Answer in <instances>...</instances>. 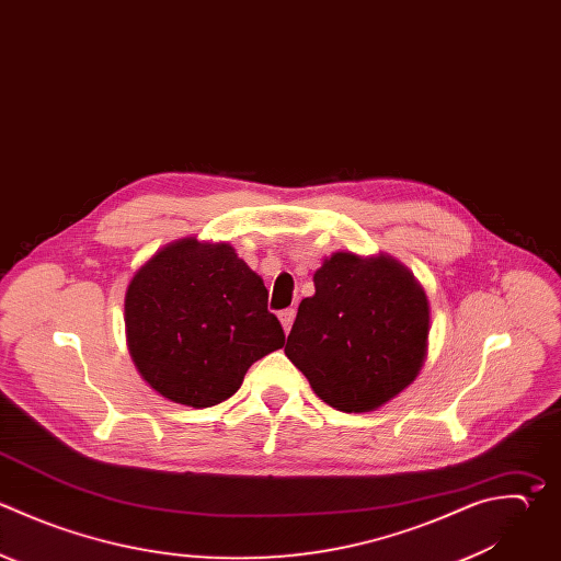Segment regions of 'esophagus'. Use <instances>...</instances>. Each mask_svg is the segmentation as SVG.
I'll return each mask as SVG.
<instances>
[{
  "label": "esophagus",
  "instance_id": "obj_1",
  "mask_svg": "<svg viewBox=\"0 0 561 561\" xmlns=\"http://www.w3.org/2000/svg\"><path fill=\"white\" fill-rule=\"evenodd\" d=\"M278 318H280V324H283L285 333H289V331H291V324H294V318H296V309H283V311L278 313Z\"/></svg>",
  "mask_w": 561,
  "mask_h": 561
}]
</instances>
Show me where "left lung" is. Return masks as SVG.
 Returning <instances> with one entry per match:
<instances>
[{"label": "left lung", "mask_w": 561, "mask_h": 561, "mask_svg": "<svg viewBox=\"0 0 561 561\" xmlns=\"http://www.w3.org/2000/svg\"><path fill=\"white\" fill-rule=\"evenodd\" d=\"M285 355L313 392L342 412H366L419 375L430 307L414 276L388 256L337 252L313 274Z\"/></svg>", "instance_id": "1"}]
</instances>
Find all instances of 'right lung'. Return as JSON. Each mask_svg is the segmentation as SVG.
Masks as SVG:
<instances>
[{"label":"right lung","instance_id":"right-lung-1","mask_svg":"<svg viewBox=\"0 0 561 561\" xmlns=\"http://www.w3.org/2000/svg\"><path fill=\"white\" fill-rule=\"evenodd\" d=\"M129 353L162 397L210 408L232 397L248 368L285 344L267 289L228 243L167 245L129 283Z\"/></svg>","mask_w":561,"mask_h":561}]
</instances>
